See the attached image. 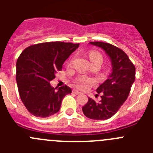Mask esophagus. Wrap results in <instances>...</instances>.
<instances>
[{"label":"esophagus","mask_w":153,"mask_h":153,"mask_svg":"<svg viewBox=\"0 0 153 153\" xmlns=\"http://www.w3.org/2000/svg\"><path fill=\"white\" fill-rule=\"evenodd\" d=\"M73 93H75L76 95H79V94H81L80 92H79V91H78V90H73Z\"/></svg>","instance_id":"1"}]
</instances>
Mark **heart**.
I'll list each match as a JSON object with an SVG mask.
<instances>
[{"label":"heart","instance_id":"1","mask_svg":"<svg viewBox=\"0 0 153 153\" xmlns=\"http://www.w3.org/2000/svg\"><path fill=\"white\" fill-rule=\"evenodd\" d=\"M90 59L92 62H94L96 60H101L102 62V56L100 53L97 52V51H93L90 53ZM93 79L91 78L86 77L83 76H79L77 79H76L75 83L76 86H77L78 88L80 89H86L87 86L93 83Z\"/></svg>","mask_w":153,"mask_h":153}]
</instances>
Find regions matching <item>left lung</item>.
<instances>
[{"label": "left lung", "instance_id": "8db88e82", "mask_svg": "<svg viewBox=\"0 0 153 153\" xmlns=\"http://www.w3.org/2000/svg\"><path fill=\"white\" fill-rule=\"evenodd\" d=\"M101 47L111 60L112 73L109 78L97 89L101 100L96 102L88 98L83 106V114L88 118L105 120L112 117L126 100L136 78V67L129 56L121 49L108 43L90 42Z\"/></svg>", "mask_w": 153, "mask_h": 153}]
</instances>
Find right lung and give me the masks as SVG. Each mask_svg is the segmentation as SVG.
<instances>
[{
  "mask_svg": "<svg viewBox=\"0 0 153 153\" xmlns=\"http://www.w3.org/2000/svg\"><path fill=\"white\" fill-rule=\"evenodd\" d=\"M79 45L47 42L30 46L21 53L16 64V80L21 101L31 114L46 118L60 110L63 97L72 90L67 85L53 88L50 82Z\"/></svg>",
  "mask_w": 153,
  "mask_h": 153,
  "instance_id": "add662e5",
  "label": "right lung"
}]
</instances>
